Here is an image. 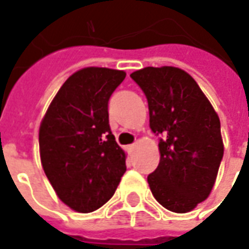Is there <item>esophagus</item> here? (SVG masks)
Returning a JSON list of instances; mask_svg holds the SVG:
<instances>
[{
	"label": "esophagus",
	"mask_w": 249,
	"mask_h": 249,
	"mask_svg": "<svg viewBox=\"0 0 249 249\" xmlns=\"http://www.w3.org/2000/svg\"><path fill=\"white\" fill-rule=\"evenodd\" d=\"M133 149H135V144H130L126 147V151H128V154H132L133 152Z\"/></svg>",
	"instance_id": "1"
}]
</instances>
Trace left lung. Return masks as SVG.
<instances>
[{"mask_svg":"<svg viewBox=\"0 0 249 249\" xmlns=\"http://www.w3.org/2000/svg\"><path fill=\"white\" fill-rule=\"evenodd\" d=\"M130 78L148 101L149 128L160 136V161L147 178L149 189L166 209L190 212L215 182L224 155L220 119L186 71L145 67Z\"/></svg>","mask_w":249,"mask_h":249,"instance_id":"1","label":"left lung"}]
</instances>
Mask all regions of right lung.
<instances>
[{
  "label": "right lung",
  "mask_w": 249,
  "mask_h": 249,
  "mask_svg": "<svg viewBox=\"0 0 249 249\" xmlns=\"http://www.w3.org/2000/svg\"><path fill=\"white\" fill-rule=\"evenodd\" d=\"M124 71L88 67L59 89L39 130L41 164L58 197L90 213L107 203L126 171L109 125L107 104Z\"/></svg>",
  "instance_id": "obj_1"
}]
</instances>
